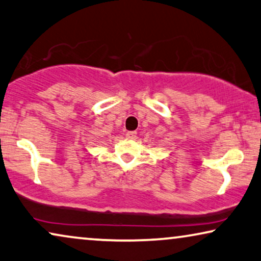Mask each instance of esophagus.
Returning <instances> with one entry per match:
<instances>
[{
	"instance_id": "esophagus-1",
	"label": "esophagus",
	"mask_w": 261,
	"mask_h": 261,
	"mask_svg": "<svg viewBox=\"0 0 261 261\" xmlns=\"http://www.w3.org/2000/svg\"><path fill=\"white\" fill-rule=\"evenodd\" d=\"M137 132H127V134H126V137L128 138V139H135L137 138Z\"/></svg>"
}]
</instances>
